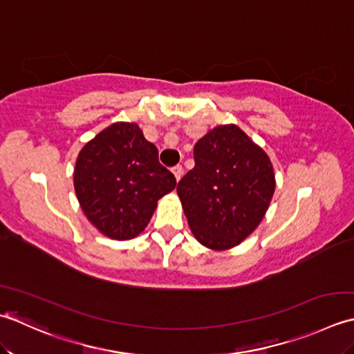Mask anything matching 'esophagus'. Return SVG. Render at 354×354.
I'll return each mask as SVG.
<instances>
[{"label": "esophagus", "mask_w": 354, "mask_h": 354, "mask_svg": "<svg viewBox=\"0 0 354 354\" xmlns=\"http://www.w3.org/2000/svg\"><path fill=\"white\" fill-rule=\"evenodd\" d=\"M172 174H174V176H176V178H177V182H178V180H180V177H182V176H183V167H182V165H176V167H174V168H172Z\"/></svg>", "instance_id": "34e87169"}]
</instances>
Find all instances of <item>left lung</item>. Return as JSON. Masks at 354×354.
I'll return each instance as SVG.
<instances>
[{"mask_svg": "<svg viewBox=\"0 0 354 354\" xmlns=\"http://www.w3.org/2000/svg\"><path fill=\"white\" fill-rule=\"evenodd\" d=\"M194 160L177 183L192 234L206 248H234L269 207L275 191L269 157L240 128L225 125L196 143Z\"/></svg>", "mask_w": 354, "mask_h": 354, "instance_id": "1", "label": "left lung"}]
</instances>
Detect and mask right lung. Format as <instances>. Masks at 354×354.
<instances>
[{
  "label": "right lung",
  "instance_id": "right-lung-1",
  "mask_svg": "<svg viewBox=\"0 0 354 354\" xmlns=\"http://www.w3.org/2000/svg\"><path fill=\"white\" fill-rule=\"evenodd\" d=\"M177 185L136 124H114L79 153L75 189L82 211L104 235H139L165 194Z\"/></svg>",
  "mask_w": 354,
  "mask_h": 354
}]
</instances>
